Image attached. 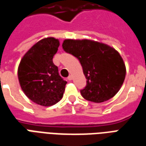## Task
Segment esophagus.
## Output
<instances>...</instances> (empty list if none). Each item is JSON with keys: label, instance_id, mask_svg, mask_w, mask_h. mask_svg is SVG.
<instances>
[{"label": "esophagus", "instance_id": "obj_1", "mask_svg": "<svg viewBox=\"0 0 146 146\" xmlns=\"http://www.w3.org/2000/svg\"><path fill=\"white\" fill-rule=\"evenodd\" d=\"M68 80H73V76H72V75H70V76H68Z\"/></svg>", "mask_w": 146, "mask_h": 146}]
</instances>
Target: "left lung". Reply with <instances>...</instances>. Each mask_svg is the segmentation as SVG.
<instances>
[{"label":"left lung","mask_w":146,"mask_h":146,"mask_svg":"<svg viewBox=\"0 0 146 146\" xmlns=\"http://www.w3.org/2000/svg\"><path fill=\"white\" fill-rule=\"evenodd\" d=\"M64 51L78 58L87 79L80 93L88 101L103 102L113 98L121 88L126 67L119 52L112 47L91 40L66 39Z\"/></svg>","instance_id":"1"}]
</instances>
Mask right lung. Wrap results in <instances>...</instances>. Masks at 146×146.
Here are the masks:
<instances>
[{"mask_svg": "<svg viewBox=\"0 0 146 146\" xmlns=\"http://www.w3.org/2000/svg\"><path fill=\"white\" fill-rule=\"evenodd\" d=\"M58 46V39H42L24 54L18 68L22 90L31 101L42 106L60 101L67 84L52 61Z\"/></svg>", "mask_w": 146, "mask_h": 146, "instance_id": "1", "label": "right lung"}]
</instances>
